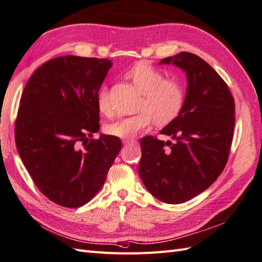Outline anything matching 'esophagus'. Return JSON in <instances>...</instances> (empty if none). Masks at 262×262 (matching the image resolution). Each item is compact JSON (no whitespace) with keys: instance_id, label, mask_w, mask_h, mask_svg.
Segmentation results:
<instances>
[{"instance_id":"34e87169","label":"esophagus","mask_w":262,"mask_h":262,"mask_svg":"<svg viewBox=\"0 0 262 262\" xmlns=\"http://www.w3.org/2000/svg\"><path fill=\"white\" fill-rule=\"evenodd\" d=\"M125 145H134V144H136L137 142L135 141V139H125V141L123 142Z\"/></svg>"}]
</instances>
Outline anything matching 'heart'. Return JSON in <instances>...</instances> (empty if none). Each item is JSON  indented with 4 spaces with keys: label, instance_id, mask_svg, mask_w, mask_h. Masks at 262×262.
<instances>
[{
    "label": "heart",
    "instance_id": "heart-1",
    "mask_svg": "<svg viewBox=\"0 0 262 262\" xmlns=\"http://www.w3.org/2000/svg\"><path fill=\"white\" fill-rule=\"evenodd\" d=\"M126 77L143 94L139 102L141 112L107 125L105 130L108 135L128 139L148 128L154 120L159 126H165L179 116L184 105L185 91L178 79L164 78L162 71L145 62L133 66ZM97 107L106 117L113 116L105 89H100L97 95Z\"/></svg>",
    "mask_w": 262,
    "mask_h": 262
}]
</instances>
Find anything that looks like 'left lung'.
<instances>
[{"label":"left lung","mask_w":262,"mask_h":262,"mask_svg":"<svg viewBox=\"0 0 262 262\" xmlns=\"http://www.w3.org/2000/svg\"><path fill=\"white\" fill-rule=\"evenodd\" d=\"M185 71L186 96L180 115L161 130L174 142L141 139L138 173L162 202L179 204L205 191L226 167L234 129V99L228 84L196 54L161 60Z\"/></svg>","instance_id":"1"}]
</instances>
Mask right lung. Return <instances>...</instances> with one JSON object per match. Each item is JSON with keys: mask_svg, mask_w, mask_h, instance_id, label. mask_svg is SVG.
I'll use <instances>...</instances> for the list:
<instances>
[{"mask_svg": "<svg viewBox=\"0 0 262 262\" xmlns=\"http://www.w3.org/2000/svg\"><path fill=\"white\" fill-rule=\"evenodd\" d=\"M111 60L76 56L49 60L24 87L15 120V144L24 166L45 195L66 208L88 203L121 149L101 134L97 95Z\"/></svg>", "mask_w": 262, "mask_h": 262, "instance_id": "add662e5", "label": "right lung"}]
</instances>
